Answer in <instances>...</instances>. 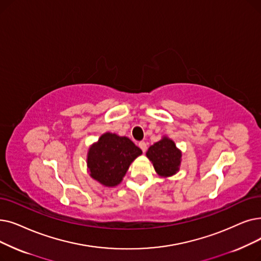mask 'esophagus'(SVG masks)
<instances>
[{"label":"esophagus","instance_id":"1","mask_svg":"<svg viewBox=\"0 0 261 261\" xmlns=\"http://www.w3.org/2000/svg\"><path fill=\"white\" fill-rule=\"evenodd\" d=\"M139 147H140V148L142 149V151H143V152H145V151L147 150V143H146V142H144V141H142V142H140V143H139Z\"/></svg>","mask_w":261,"mask_h":261}]
</instances>
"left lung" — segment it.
<instances>
[{
  "instance_id": "8db88e82",
  "label": "left lung",
  "mask_w": 261,
  "mask_h": 261,
  "mask_svg": "<svg viewBox=\"0 0 261 261\" xmlns=\"http://www.w3.org/2000/svg\"><path fill=\"white\" fill-rule=\"evenodd\" d=\"M152 162L155 172L164 177L176 174L180 165L181 152L176 148L175 143L167 138L154 143L146 152Z\"/></svg>"
}]
</instances>
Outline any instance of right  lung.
I'll use <instances>...</instances> for the list:
<instances>
[{"label": "right lung", "instance_id": "right-lung-1", "mask_svg": "<svg viewBox=\"0 0 261 261\" xmlns=\"http://www.w3.org/2000/svg\"><path fill=\"white\" fill-rule=\"evenodd\" d=\"M142 150L131 140L106 133L89 148L87 165L92 176L107 187H115Z\"/></svg>", "mask_w": 261, "mask_h": 261}]
</instances>
